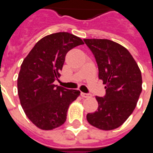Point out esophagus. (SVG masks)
Instances as JSON below:
<instances>
[{"label":"esophagus","instance_id":"obj_1","mask_svg":"<svg viewBox=\"0 0 153 153\" xmlns=\"http://www.w3.org/2000/svg\"><path fill=\"white\" fill-rule=\"evenodd\" d=\"M81 96L83 97H91V94L89 93H81Z\"/></svg>","mask_w":153,"mask_h":153}]
</instances>
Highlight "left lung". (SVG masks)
I'll use <instances>...</instances> for the list:
<instances>
[{
  "label": "left lung",
  "instance_id": "obj_1",
  "mask_svg": "<svg viewBox=\"0 0 153 153\" xmlns=\"http://www.w3.org/2000/svg\"><path fill=\"white\" fill-rule=\"evenodd\" d=\"M96 59L105 96L96 97L98 108L88 113L90 125L103 130L118 128L131 115L142 92L141 71L125 47L108 39H83Z\"/></svg>",
  "mask_w": 153,
  "mask_h": 153
}]
</instances>
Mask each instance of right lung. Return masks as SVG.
<instances>
[{
  "mask_svg": "<svg viewBox=\"0 0 153 153\" xmlns=\"http://www.w3.org/2000/svg\"><path fill=\"white\" fill-rule=\"evenodd\" d=\"M83 44L81 38L65 32L47 35L22 63L17 80L19 97L28 118L41 129L63 125L69 106L79 96V90L53 83L60 77L67 52Z\"/></svg>",
  "mask_w": 153,
  "mask_h": 153,
  "instance_id": "add662e5",
  "label": "right lung"
}]
</instances>
